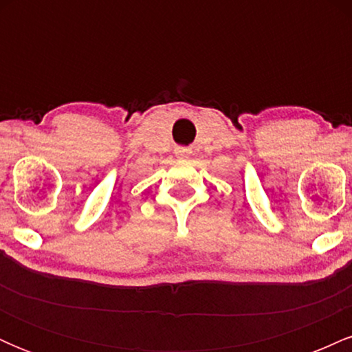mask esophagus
<instances>
[{
    "instance_id": "34e87169",
    "label": "esophagus",
    "mask_w": 352,
    "mask_h": 352,
    "mask_svg": "<svg viewBox=\"0 0 352 352\" xmlns=\"http://www.w3.org/2000/svg\"><path fill=\"white\" fill-rule=\"evenodd\" d=\"M190 153H192V148H188V147H177L175 148V155L179 157V159H187Z\"/></svg>"
}]
</instances>
